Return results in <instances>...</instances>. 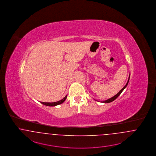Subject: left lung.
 <instances>
[{
    "instance_id": "left-lung-1",
    "label": "left lung",
    "mask_w": 156,
    "mask_h": 156,
    "mask_svg": "<svg viewBox=\"0 0 156 156\" xmlns=\"http://www.w3.org/2000/svg\"><path fill=\"white\" fill-rule=\"evenodd\" d=\"M129 78H130V75H129V79H128V80L127 81V83L126 84V85L123 87V88L119 91V92H118L116 95H114V97H112V98H109L108 100H105V101H101L102 102H104V103H109V102H111L113 101H114L116 98H118V97L119 96V95H120L121 94V93H122V91H123V90L125 89V88L126 87V86H127V85H128V83H129Z\"/></svg>"
}]
</instances>
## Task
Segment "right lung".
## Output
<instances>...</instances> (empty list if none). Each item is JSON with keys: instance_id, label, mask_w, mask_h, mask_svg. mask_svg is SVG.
Wrapping results in <instances>:
<instances>
[{"instance_id": "1", "label": "right lung", "mask_w": 156, "mask_h": 156, "mask_svg": "<svg viewBox=\"0 0 156 156\" xmlns=\"http://www.w3.org/2000/svg\"><path fill=\"white\" fill-rule=\"evenodd\" d=\"M67 98V95H66L62 100H61L60 101H58L57 102H41V104L45 105H47V106H49V107H54L56 105H59L61 104H62L63 102L65 101V100Z\"/></svg>"}]
</instances>
